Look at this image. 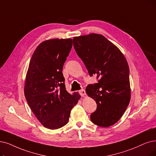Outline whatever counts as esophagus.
Returning <instances> with one entry per match:
<instances>
[{"label": "esophagus", "instance_id": "1", "mask_svg": "<svg viewBox=\"0 0 156 156\" xmlns=\"http://www.w3.org/2000/svg\"><path fill=\"white\" fill-rule=\"evenodd\" d=\"M79 94L81 95L82 97H84V95H85V94H86V91H85V90H80L79 91Z\"/></svg>", "mask_w": 156, "mask_h": 156}]
</instances>
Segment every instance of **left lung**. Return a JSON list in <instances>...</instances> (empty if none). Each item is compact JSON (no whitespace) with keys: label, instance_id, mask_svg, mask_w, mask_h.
Here are the masks:
<instances>
[{"label":"left lung","instance_id":"obj_1","mask_svg":"<svg viewBox=\"0 0 156 156\" xmlns=\"http://www.w3.org/2000/svg\"><path fill=\"white\" fill-rule=\"evenodd\" d=\"M73 42L90 76L96 74L99 79L98 83L86 89L97 104L91 121L102 127L113 126L125 113L130 100L127 61L120 49L101 34L74 37Z\"/></svg>","mask_w":156,"mask_h":156}]
</instances>
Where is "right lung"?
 I'll return each mask as SVG.
<instances>
[{"instance_id": "1", "label": "right lung", "mask_w": 156, "mask_h": 156, "mask_svg": "<svg viewBox=\"0 0 156 156\" xmlns=\"http://www.w3.org/2000/svg\"><path fill=\"white\" fill-rule=\"evenodd\" d=\"M72 47V40L43 41L34 51L29 65L24 94L30 109L49 129L68 123L70 112L80 98L78 92L66 90L62 70Z\"/></svg>"}]
</instances>
